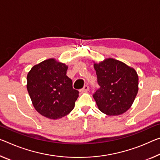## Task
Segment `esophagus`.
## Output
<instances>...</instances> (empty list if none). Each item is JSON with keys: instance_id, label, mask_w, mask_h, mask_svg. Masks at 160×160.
Wrapping results in <instances>:
<instances>
[{"instance_id": "esophagus-1", "label": "esophagus", "mask_w": 160, "mask_h": 160, "mask_svg": "<svg viewBox=\"0 0 160 160\" xmlns=\"http://www.w3.org/2000/svg\"><path fill=\"white\" fill-rule=\"evenodd\" d=\"M88 90H89V87H88V85H85L84 87L82 88V89H81V92H87Z\"/></svg>"}]
</instances>
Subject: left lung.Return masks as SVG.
I'll use <instances>...</instances> for the list:
<instances>
[{
  "mask_svg": "<svg viewBox=\"0 0 160 160\" xmlns=\"http://www.w3.org/2000/svg\"><path fill=\"white\" fill-rule=\"evenodd\" d=\"M100 88L93 95L99 110L109 116L120 115L131 108L138 92V75L120 60L106 58L94 62Z\"/></svg>",
  "mask_w": 160,
  "mask_h": 160,
  "instance_id": "8db88e82",
  "label": "left lung"
}]
</instances>
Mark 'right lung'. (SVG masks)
<instances>
[{"mask_svg":"<svg viewBox=\"0 0 160 160\" xmlns=\"http://www.w3.org/2000/svg\"><path fill=\"white\" fill-rule=\"evenodd\" d=\"M68 66L50 58L34 65L27 75V90L32 105L45 118L57 120L75 107L79 92L66 75Z\"/></svg>","mask_w":160,"mask_h":160,"instance_id":"1","label":"right lung"}]
</instances>
